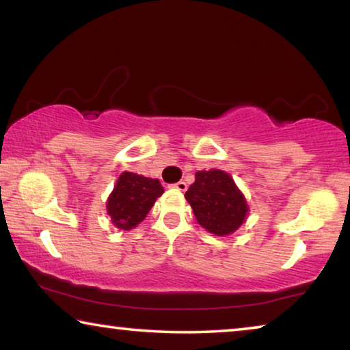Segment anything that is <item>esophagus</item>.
<instances>
[{
  "mask_svg": "<svg viewBox=\"0 0 350 350\" xmlns=\"http://www.w3.org/2000/svg\"><path fill=\"white\" fill-rule=\"evenodd\" d=\"M173 188H176V189H179V191H187V183L183 182V180H180V182H177V183H174L173 185Z\"/></svg>",
  "mask_w": 350,
  "mask_h": 350,
  "instance_id": "esophagus-1",
  "label": "esophagus"
}]
</instances>
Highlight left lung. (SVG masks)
<instances>
[{"label":"left lung","instance_id":"left-lung-1","mask_svg":"<svg viewBox=\"0 0 350 350\" xmlns=\"http://www.w3.org/2000/svg\"><path fill=\"white\" fill-rule=\"evenodd\" d=\"M185 199L198 222L216 236H227L238 230L248 211L234 180L221 170L196 173V180L188 188Z\"/></svg>","mask_w":350,"mask_h":350}]
</instances>
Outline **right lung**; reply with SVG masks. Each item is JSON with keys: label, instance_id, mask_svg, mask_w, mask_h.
Segmentation results:
<instances>
[{"label": "right lung", "instance_id": "add662e5", "mask_svg": "<svg viewBox=\"0 0 350 350\" xmlns=\"http://www.w3.org/2000/svg\"><path fill=\"white\" fill-rule=\"evenodd\" d=\"M163 188L157 179H150L134 173L118 177L114 191L106 202V210L117 228L131 230L150 213L151 206L161 198Z\"/></svg>", "mask_w": 350, "mask_h": 350}]
</instances>
